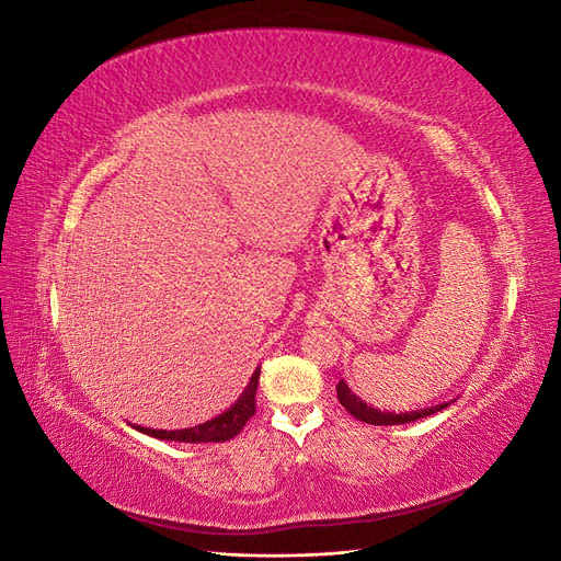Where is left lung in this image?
I'll use <instances>...</instances> for the list:
<instances>
[{"label": "left lung", "instance_id": "left-lung-1", "mask_svg": "<svg viewBox=\"0 0 561 561\" xmlns=\"http://www.w3.org/2000/svg\"><path fill=\"white\" fill-rule=\"evenodd\" d=\"M336 398L339 402L344 404V410L348 414H353L358 421H365V423H371V426H400V423H412L416 419H426L439 410H445L447 404L451 402H443V404H435V407H426V410H416V412H402V414H396V412H381L377 410V407L367 404L365 400H360L355 393H351V388L346 386V381L342 379L336 383Z\"/></svg>", "mask_w": 561, "mask_h": 561}]
</instances>
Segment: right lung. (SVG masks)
Here are the masks:
<instances>
[{
	"instance_id": "1",
	"label": "right lung",
	"mask_w": 561,
	"mask_h": 561,
	"mask_svg": "<svg viewBox=\"0 0 561 561\" xmlns=\"http://www.w3.org/2000/svg\"><path fill=\"white\" fill-rule=\"evenodd\" d=\"M257 383H260V369L250 377V383L241 393V398L236 400L225 414H219L206 423H198L194 428H182V431H154V428H142L138 426L140 433L159 437V439H171V443H227V439L236 437L248 419L254 414V393H257Z\"/></svg>"
}]
</instances>
